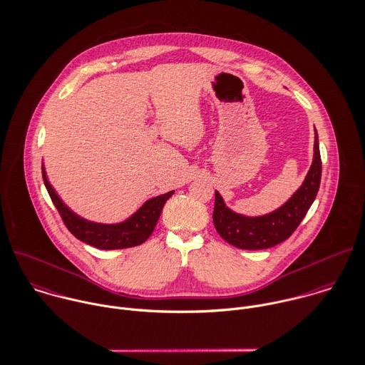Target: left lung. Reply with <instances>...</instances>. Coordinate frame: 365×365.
<instances>
[{
  "mask_svg": "<svg viewBox=\"0 0 365 365\" xmlns=\"http://www.w3.org/2000/svg\"><path fill=\"white\" fill-rule=\"evenodd\" d=\"M322 180V156L319 136L314 138V159L302 187L273 213L260 217H246L232 212L219 192L215 195L213 223L217 233L227 243L245 250L273 247L287 240L299 227L313 205Z\"/></svg>",
  "mask_w": 365,
  "mask_h": 365,
  "instance_id": "left-lung-1",
  "label": "left lung"
}]
</instances>
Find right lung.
<instances>
[{
    "instance_id": "right-lung-1",
    "label": "right lung",
    "mask_w": 365,
    "mask_h": 365,
    "mask_svg": "<svg viewBox=\"0 0 365 365\" xmlns=\"http://www.w3.org/2000/svg\"><path fill=\"white\" fill-rule=\"evenodd\" d=\"M42 179L49 193V197L55 205L56 210L59 212L61 219L63 225L68 227V230L81 242L101 250L126 249V247L139 246L143 242H146L159 220V216L162 213V209L166 200L173 195V190H172L148 200L135 215H132L128 220L119 225H101V223L88 222L76 216L72 210H69L65 206V203L58 197V195L49 185L43 166H42Z\"/></svg>"
}]
</instances>
